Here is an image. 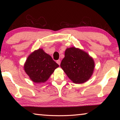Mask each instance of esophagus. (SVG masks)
I'll use <instances>...</instances> for the list:
<instances>
[{
    "mask_svg": "<svg viewBox=\"0 0 120 120\" xmlns=\"http://www.w3.org/2000/svg\"><path fill=\"white\" fill-rule=\"evenodd\" d=\"M56 62H57V63L58 64L60 65V60H57V61H56Z\"/></svg>",
    "mask_w": 120,
    "mask_h": 120,
    "instance_id": "1",
    "label": "esophagus"
}]
</instances>
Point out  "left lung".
Listing matches in <instances>:
<instances>
[{
	"instance_id": "obj_1",
	"label": "left lung",
	"mask_w": 120,
	"mask_h": 120,
	"mask_svg": "<svg viewBox=\"0 0 120 120\" xmlns=\"http://www.w3.org/2000/svg\"><path fill=\"white\" fill-rule=\"evenodd\" d=\"M60 67L74 83H82L93 73L94 62L86 52L75 47L66 49Z\"/></svg>"
}]
</instances>
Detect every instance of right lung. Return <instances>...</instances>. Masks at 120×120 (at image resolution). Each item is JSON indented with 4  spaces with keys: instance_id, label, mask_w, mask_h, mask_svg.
I'll return each instance as SVG.
<instances>
[{
    "instance_id": "obj_1",
    "label": "right lung",
    "mask_w": 120,
    "mask_h": 120,
    "mask_svg": "<svg viewBox=\"0 0 120 120\" xmlns=\"http://www.w3.org/2000/svg\"><path fill=\"white\" fill-rule=\"evenodd\" d=\"M58 67L50 55L42 49H39L28 57L24 69L34 82L43 83L49 79Z\"/></svg>"
}]
</instances>
